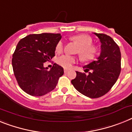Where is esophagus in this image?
I'll return each mask as SVG.
<instances>
[{
  "mask_svg": "<svg viewBox=\"0 0 132 132\" xmlns=\"http://www.w3.org/2000/svg\"><path fill=\"white\" fill-rule=\"evenodd\" d=\"M68 71H69V69H64V72H65V73H67Z\"/></svg>",
  "mask_w": 132,
  "mask_h": 132,
  "instance_id": "34e87169",
  "label": "esophagus"
}]
</instances>
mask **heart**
<instances>
[{
  "label": "heart",
  "mask_w": 132,
  "mask_h": 132,
  "mask_svg": "<svg viewBox=\"0 0 132 132\" xmlns=\"http://www.w3.org/2000/svg\"><path fill=\"white\" fill-rule=\"evenodd\" d=\"M70 40L78 45L77 53L82 61H88L95 57L97 52V47L92 43V39L90 36L85 34H79L71 37ZM63 45L62 42H59L55 48V51L57 53H60L63 51ZM75 61L76 58L75 57L68 55H62L57 59V63L66 69L71 68Z\"/></svg>",
  "instance_id": "1"
}]
</instances>
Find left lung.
<instances>
[{
    "instance_id": "obj_1",
    "label": "left lung",
    "mask_w": 132,
    "mask_h": 132,
    "mask_svg": "<svg viewBox=\"0 0 132 132\" xmlns=\"http://www.w3.org/2000/svg\"><path fill=\"white\" fill-rule=\"evenodd\" d=\"M93 34L101 43V53L96 61L85 65L87 75L76 71L71 83L79 93L90 98H97L108 93L117 81L121 71V52L118 45L110 36Z\"/></svg>"
}]
</instances>
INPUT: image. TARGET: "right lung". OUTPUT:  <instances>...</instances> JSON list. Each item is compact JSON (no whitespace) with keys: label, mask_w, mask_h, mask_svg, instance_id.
<instances>
[{"label":"right lung","mask_w":132,"mask_h":132,"mask_svg":"<svg viewBox=\"0 0 132 132\" xmlns=\"http://www.w3.org/2000/svg\"><path fill=\"white\" fill-rule=\"evenodd\" d=\"M60 33L32 34L21 39L12 55V65L18 84L32 96H42L55 88L63 68L55 63L50 70L43 64L55 56Z\"/></svg>","instance_id":"right-lung-1"}]
</instances>
